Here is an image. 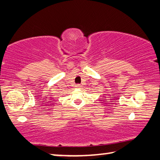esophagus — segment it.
I'll list each match as a JSON object with an SVG mask.
<instances>
[{
  "label": "esophagus",
  "instance_id": "esophagus-1",
  "mask_svg": "<svg viewBox=\"0 0 160 160\" xmlns=\"http://www.w3.org/2000/svg\"><path fill=\"white\" fill-rule=\"evenodd\" d=\"M81 87H82V85H79V84H78V85H75V88H81Z\"/></svg>",
  "mask_w": 160,
  "mask_h": 160
}]
</instances>
